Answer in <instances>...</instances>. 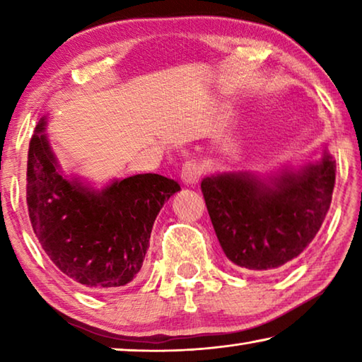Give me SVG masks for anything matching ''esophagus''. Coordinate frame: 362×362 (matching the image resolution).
I'll return each mask as SVG.
<instances>
[{
  "label": "esophagus",
  "mask_w": 362,
  "mask_h": 362,
  "mask_svg": "<svg viewBox=\"0 0 362 362\" xmlns=\"http://www.w3.org/2000/svg\"><path fill=\"white\" fill-rule=\"evenodd\" d=\"M201 174H203V166H201L199 161L189 159V161L183 163L182 170H180V177H182V182H185L187 185H192V183L198 182Z\"/></svg>",
  "instance_id": "obj_1"
}]
</instances>
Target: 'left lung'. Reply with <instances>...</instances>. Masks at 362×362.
Listing matches in <instances>:
<instances>
[{"mask_svg":"<svg viewBox=\"0 0 362 362\" xmlns=\"http://www.w3.org/2000/svg\"><path fill=\"white\" fill-rule=\"evenodd\" d=\"M329 153L298 173L263 182L247 173L201 182L207 212L225 255L247 269H276L298 257L326 218L335 185Z\"/></svg>","mask_w":362,"mask_h":362,"instance_id":"left-lung-1","label":"left lung"}]
</instances>
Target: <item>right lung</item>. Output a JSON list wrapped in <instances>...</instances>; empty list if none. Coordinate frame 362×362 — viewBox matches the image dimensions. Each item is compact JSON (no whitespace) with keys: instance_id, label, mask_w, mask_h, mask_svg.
<instances>
[{"instance_id":"obj_1","label":"right lung","mask_w":362,"mask_h":362,"mask_svg":"<svg viewBox=\"0 0 362 362\" xmlns=\"http://www.w3.org/2000/svg\"><path fill=\"white\" fill-rule=\"evenodd\" d=\"M42 131L45 119L30 139L27 159V209L41 249L88 289L126 286L142 269L158 212L180 185L139 174L94 192L65 179Z\"/></svg>"}]
</instances>
